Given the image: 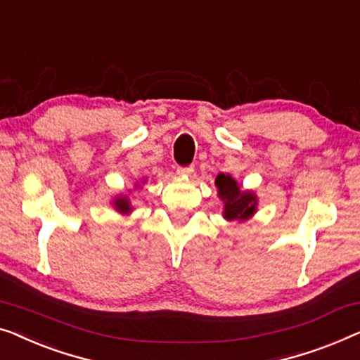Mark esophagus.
<instances>
[{
  "instance_id": "1",
  "label": "esophagus",
  "mask_w": 360,
  "mask_h": 360,
  "mask_svg": "<svg viewBox=\"0 0 360 360\" xmlns=\"http://www.w3.org/2000/svg\"><path fill=\"white\" fill-rule=\"evenodd\" d=\"M193 170H195V169H193L191 165H186V167H179V169H176V174H179L180 176H188V175L193 174Z\"/></svg>"
}]
</instances>
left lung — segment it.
I'll return each instance as SVG.
<instances>
[{"instance_id": "8db88e82", "label": "left lung", "mask_w": 360, "mask_h": 360, "mask_svg": "<svg viewBox=\"0 0 360 360\" xmlns=\"http://www.w3.org/2000/svg\"><path fill=\"white\" fill-rule=\"evenodd\" d=\"M217 195L224 201V217L227 221H247L257 212L258 198L253 191H242L231 175L216 176Z\"/></svg>"}]
</instances>
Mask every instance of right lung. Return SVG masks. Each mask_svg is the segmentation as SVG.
<instances>
[{
    "label": "right lung",
    "instance_id": "add662e5",
    "mask_svg": "<svg viewBox=\"0 0 360 360\" xmlns=\"http://www.w3.org/2000/svg\"><path fill=\"white\" fill-rule=\"evenodd\" d=\"M113 206H115V210L120 212V214H129V212L133 211L131 202H129V198L127 195L115 196V200H113Z\"/></svg>",
    "mask_w": 360,
    "mask_h": 360
}]
</instances>
